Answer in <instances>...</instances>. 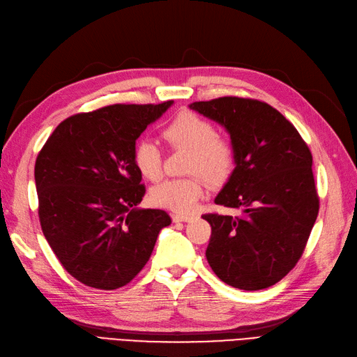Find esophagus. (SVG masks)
I'll list each match as a JSON object with an SVG mask.
<instances>
[{
  "label": "esophagus",
  "mask_w": 357,
  "mask_h": 357,
  "mask_svg": "<svg viewBox=\"0 0 357 357\" xmlns=\"http://www.w3.org/2000/svg\"><path fill=\"white\" fill-rule=\"evenodd\" d=\"M172 220H174V222H187V221H191L192 216L191 215H182V213H176L172 216Z\"/></svg>",
  "instance_id": "34e87169"
}]
</instances>
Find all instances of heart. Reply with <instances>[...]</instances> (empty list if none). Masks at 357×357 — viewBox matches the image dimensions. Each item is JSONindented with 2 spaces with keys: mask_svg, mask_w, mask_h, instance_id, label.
<instances>
[{
  "mask_svg": "<svg viewBox=\"0 0 357 357\" xmlns=\"http://www.w3.org/2000/svg\"><path fill=\"white\" fill-rule=\"evenodd\" d=\"M163 137L174 148L190 153L187 172L192 175L158 183L149 192V199L160 208L190 213L204 192L200 176L213 185L224 182L234 167V149L228 141L216 136L215 126L209 120L191 112L179 114L163 130ZM133 162L145 179L157 181L162 176V155L153 142L137 144Z\"/></svg>",
  "mask_w": 357,
  "mask_h": 357,
  "instance_id": "heart-1",
  "label": "heart"
}]
</instances>
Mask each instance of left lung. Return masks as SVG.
I'll return each mask as SVG.
<instances>
[{
	"mask_svg": "<svg viewBox=\"0 0 357 357\" xmlns=\"http://www.w3.org/2000/svg\"><path fill=\"white\" fill-rule=\"evenodd\" d=\"M188 107L229 135L234 169L215 203L243 211L237 218L203 215L212 227L206 258L224 283L266 289L295 267L316 222L312 153L266 102L225 96Z\"/></svg>",
	"mask_w": 357,
	"mask_h": 357,
	"instance_id": "obj_1",
	"label": "left lung"
}]
</instances>
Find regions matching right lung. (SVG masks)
Returning a JSON list of instances; mask_svg holds the SVG:
<instances>
[{
	"label": "right lung",
	"mask_w": 357,
	"mask_h": 357,
	"mask_svg": "<svg viewBox=\"0 0 357 357\" xmlns=\"http://www.w3.org/2000/svg\"><path fill=\"white\" fill-rule=\"evenodd\" d=\"M172 103L75 114L40 151L33 175L43 233L78 282L105 291L128 284L170 225L165 211L137 208L145 187L133 151L137 137Z\"/></svg>",
	"instance_id": "right-lung-1"
}]
</instances>
